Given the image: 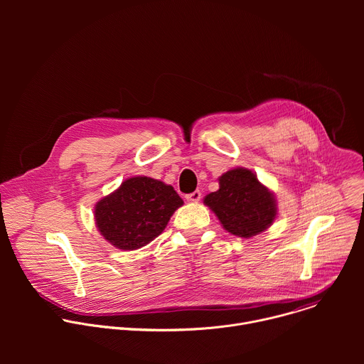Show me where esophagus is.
I'll return each mask as SVG.
<instances>
[{"mask_svg": "<svg viewBox=\"0 0 364 364\" xmlns=\"http://www.w3.org/2000/svg\"><path fill=\"white\" fill-rule=\"evenodd\" d=\"M200 198H201V193H200L198 190H196V191H193V193H190V194L186 196V200H187V201H193V203L198 201Z\"/></svg>", "mask_w": 364, "mask_h": 364, "instance_id": "esophagus-1", "label": "esophagus"}]
</instances>
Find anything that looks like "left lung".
I'll return each mask as SVG.
<instances>
[{"label":"left lung","mask_w":364,"mask_h":364,"mask_svg":"<svg viewBox=\"0 0 364 364\" xmlns=\"http://www.w3.org/2000/svg\"><path fill=\"white\" fill-rule=\"evenodd\" d=\"M223 228L235 236L252 237L267 230L277 218V200L247 168H233L219 178V190L207 194Z\"/></svg>","instance_id":"8db88e82"}]
</instances>
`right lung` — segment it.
Returning a JSON list of instances; mask_svg holds the SVG:
<instances>
[{
  "mask_svg": "<svg viewBox=\"0 0 364 364\" xmlns=\"http://www.w3.org/2000/svg\"><path fill=\"white\" fill-rule=\"evenodd\" d=\"M180 205L183 198L171 186L149 177H131L96 203L95 220L111 245L134 250L161 235Z\"/></svg>",
  "mask_w": 364,
  "mask_h": 364,
  "instance_id": "1",
  "label": "right lung"
}]
</instances>
